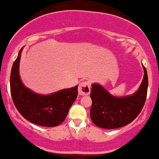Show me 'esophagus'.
Masks as SVG:
<instances>
[{
	"mask_svg": "<svg viewBox=\"0 0 159 159\" xmlns=\"http://www.w3.org/2000/svg\"><path fill=\"white\" fill-rule=\"evenodd\" d=\"M90 93V83L89 81L81 82L78 87V94L88 95Z\"/></svg>",
	"mask_w": 159,
	"mask_h": 159,
	"instance_id": "1",
	"label": "esophagus"
}]
</instances>
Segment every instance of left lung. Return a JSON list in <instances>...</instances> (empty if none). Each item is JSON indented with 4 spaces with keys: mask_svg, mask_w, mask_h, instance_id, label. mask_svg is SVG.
Returning a JSON list of instances; mask_svg holds the SVG:
<instances>
[{
    "mask_svg": "<svg viewBox=\"0 0 159 159\" xmlns=\"http://www.w3.org/2000/svg\"><path fill=\"white\" fill-rule=\"evenodd\" d=\"M139 89L133 94L117 97L110 94L100 84H92L90 108L92 121L104 129H116L131 123L140 113L147 98L148 77L146 68Z\"/></svg>",
    "mask_w": 159,
    "mask_h": 159,
    "instance_id": "left-lung-1",
    "label": "left lung"
}]
</instances>
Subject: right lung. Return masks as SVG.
<instances>
[{
	"mask_svg": "<svg viewBox=\"0 0 159 159\" xmlns=\"http://www.w3.org/2000/svg\"><path fill=\"white\" fill-rule=\"evenodd\" d=\"M24 47L13 63L10 75V89L13 102L20 115L32 123L43 127H56L64 121L69 110L78 96V85L42 95L29 89L19 72Z\"/></svg>",
	"mask_w": 159,
	"mask_h": 159,
	"instance_id": "obj_1",
	"label": "right lung"
}]
</instances>
